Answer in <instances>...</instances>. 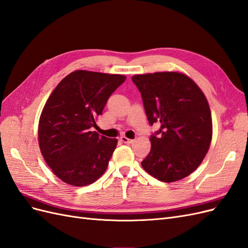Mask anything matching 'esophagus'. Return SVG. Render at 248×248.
Listing matches in <instances>:
<instances>
[{"mask_svg": "<svg viewBox=\"0 0 248 248\" xmlns=\"http://www.w3.org/2000/svg\"><path fill=\"white\" fill-rule=\"evenodd\" d=\"M121 140L124 144H131V142L133 141V140H130V139H128V138H126V137H121Z\"/></svg>", "mask_w": 248, "mask_h": 248, "instance_id": "34e87169", "label": "esophagus"}]
</instances>
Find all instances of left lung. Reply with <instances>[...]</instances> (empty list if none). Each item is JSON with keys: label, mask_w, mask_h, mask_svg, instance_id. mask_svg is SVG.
Wrapping results in <instances>:
<instances>
[{"label": "left lung", "mask_w": 248, "mask_h": 248, "mask_svg": "<svg viewBox=\"0 0 248 248\" xmlns=\"http://www.w3.org/2000/svg\"><path fill=\"white\" fill-rule=\"evenodd\" d=\"M150 125L160 123L151 150L141 161L144 170L162 182H175L196 170L212 140L211 111L204 93L179 72L133 76Z\"/></svg>", "instance_id": "1"}]
</instances>
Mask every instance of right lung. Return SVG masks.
Masks as SVG:
<instances>
[{"label": "right lung", "instance_id": "add662e5", "mask_svg": "<svg viewBox=\"0 0 248 248\" xmlns=\"http://www.w3.org/2000/svg\"><path fill=\"white\" fill-rule=\"evenodd\" d=\"M125 79L120 74L77 70L48 97L39 120V147L47 166L63 182L86 186L108 169L118 140L90 130Z\"/></svg>", "mask_w": 248, "mask_h": 248}]
</instances>
